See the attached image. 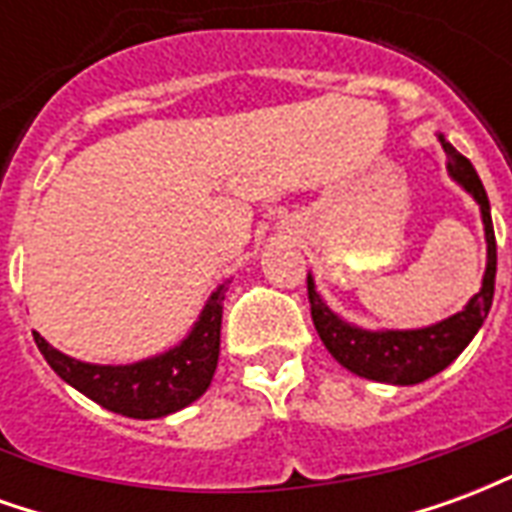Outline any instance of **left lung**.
Returning <instances> with one entry per match:
<instances>
[{
	"instance_id": "8db88e82",
	"label": "left lung",
	"mask_w": 512,
	"mask_h": 512,
	"mask_svg": "<svg viewBox=\"0 0 512 512\" xmlns=\"http://www.w3.org/2000/svg\"><path fill=\"white\" fill-rule=\"evenodd\" d=\"M439 142L447 153V172L455 183H461L469 191L474 202L480 205L485 227V244H488V263H485L483 288L474 293L469 304L461 312H455L444 321L425 326V329H384L370 332L362 326L343 321L315 288L312 274L307 277V296H310L312 323L318 329V337L326 345V351L359 378L381 381V384L411 386L436 376L444 367L452 365L466 345L472 343L477 329L483 326L494 301V279H496V238L494 222H491V205L485 194L483 183L474 172L472 161L461 156L455 147L439 134Z\"/></svg>"
}]
</instances>
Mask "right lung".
I'll use <instances>...</instances> for the list:
<instances>
[{
  "instance_id": "right-lung-1",
  "label": "right lung",
  "mask_w": 512,
  "mask_h": 512,
  "mask_svg": "<svg viewBox=\"0 0 512 512\" xmlns=\"http://www.w3.org/2000/svg\"><path fill=\"white\" fill-rule=\"evenodd\" d=\"M224 290L227 282L213 290L183 343L134 365L79 362L46 343L38 332L32 334L51 370L98 406L131 419L167 417L194 403L211 386L219 362Z\"/></svg>"
}]
</instances>
